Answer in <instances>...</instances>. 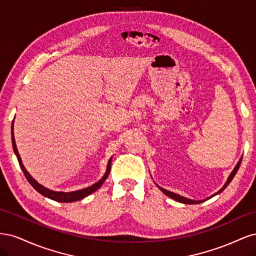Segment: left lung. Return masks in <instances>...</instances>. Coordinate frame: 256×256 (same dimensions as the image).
Returning <instances> with one entry per match:
<instances>
[{
	"mask_svg": "<svg viewBox=\"0 0 256 256\" xmlns=\"http://www.w3.org/2000/svg\"><path fill=\"white\" fill-rule=\"evenodd\" d=\"M242 157L239 159V161L237 162V164H236V166L234 168V170L233 171H232V173L230 174V176L228 177V180H226V182L224 184V186L223 187L218 191V192H216L214 194H212V196H210L209 198H207L206 200H208V198H212V196H216V194H219V193H221L224 189H226L228 186L230 184V182H232V180H233L234 178V176L236 175V173H237V171H238V168H239V166H240V164H242ZM157 187L164 193L166 196H168V198H173V200H177V202H180V203H182V204H200V203H202V202H205L206 200H191V198H184V196H180V194H177V193H174V192H172V191H168V190H166V189H164V188H161L160 186H158L157 184Z\"/></svg>",
	"mask_w": 256,
	"mask_h": 256,
	"instance_id": "left-lung-1",
	"label": "left lung"
}]
</instances>
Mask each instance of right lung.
<instances>
[{
	"label": "right lung",
	"mask_w": 256,
	"mask_h": 256,
	"mask_svg": "<svg viewBox=\"0 0 256 256\" xmlns=\"http://www.w3.org/2000/svg\"><path fill=\"white\" fill-rule=\"evenodd\" d=\"M12 148H14V154H16V157L18 159V162H19V166L20 168H22L23 171V174H24V176L26 177L28 182L30 184V186L37 191L40 192L42 196L48 198H51L53 200H56V202H60V203H72V202H76V200H82L84 198H86L88 196L92 194V192H95L96 190H98L100 187H102V184L104 182V180L108 178V176H109L110 174V171H111V161H112V157L110 158L109 162H108V166H106V173L102 177V180H99L97 182H95L94 184L90 186V187L88 188H84V189H81V190H76V191H72V192H63V191H53V190H50L48 188L44 187L42 184H40L38 182H36L33 176L30 175L28 171L26 168H24V166H23L22 164V160H21V157L19 154V152H18V148H17V145H16V141H14V120H12Z\"/></svg>",
	"instance_id": "add662e5"
}]
</instances>
